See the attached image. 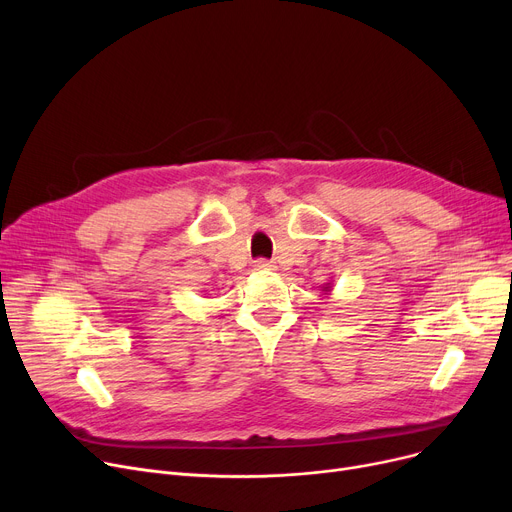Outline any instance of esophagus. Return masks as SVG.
Returning <instances> with one entry per match:
<instances>
[{
    "instance_id": "obj_1",
    "label": "esophagus",
    "mask_w": 512,
    "mask_h": 512,
    "mask_svg": "<svg viewBox=\"0 0 512 512\" xmlns=\"http://www.w3.org/2000/svg\"><path fill=\"white\" fill-rule=\"evenodd\" d=\"M255 267H257L259 272H272V270H276L274 261H267V259H257V261H255Z\"/></svg>"
}]
</instances>
